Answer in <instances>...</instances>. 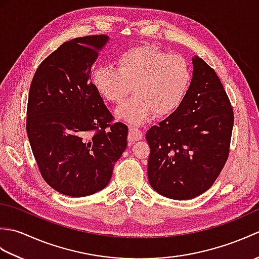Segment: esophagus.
Here are the masks:
<instances>
[{
  "instance_id": "obj_1",
  "label": "esophagus",
  "mask_w": 259,
  "mask_h": 259,
  "mask_svg": "<svg viewBox=\"0 0 259 259\" xmlns=\"http://www.w3.org/2000/svg\"><path fill=\"white\" fill-rule=\"evenodd\" d=\"M142 137V131L140 129L137 128V126H131L129 129V136H128V139L130 142H135V141H138L141 140Z\"/></svg>"
}]
</instances>
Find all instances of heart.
Masks as SVG:
<instances>
[{
    "mask_svg": "<svg viewBox=\"0 0 259 259\" xmlns=\"http://www.w3.org/2000/svg\"><path fill=\"white\" fill-rule=\"evenodd\" d=\"M191 80L187 60L151 47H135L117 58V68L99 64L92 70V83L107 101L120 103L130 91L134 96L115 114L121 120L141 124L158 115L169 114L184 101Z\"/></svg>",
    "mask_w": 259,
    "mask_h": 259,
    "instance_id": "1",
    "label": "heart"
}]
</instances>
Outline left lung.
I'll use <instances>...</instances> for the list:
<instances>
[{"mask_svg":"<svg viewBox=\"0 0 259 259\" xmlns=\"http://www.w3.org/2000/svg\"><path fill=\"white\" fill-rule=\"evenodd\" d=\"M192 64L184 101L146 134L149 183L176 200L192 199L212 186L228 159L234 125L232 104L214 70L198 57Z\"/></svg>","mask_w":259,"mask_h":259,"instance_id":"obj_1","label":"left lung"}]
</instances>
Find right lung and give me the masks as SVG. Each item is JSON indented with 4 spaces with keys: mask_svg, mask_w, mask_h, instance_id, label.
<instances>
[{
    "mask_svg": "<svg viewBox=\"0 0 259 259\" xmlns=\"http://www.w3.org/2000/svg\"><path fill=\"white\" fill-rule=\"evenodd\" d=\"M108 35L64 42L36 69L29 92L26 133L46 183L84 197L106 188L125 150L128 126L113 115L90 81Z\"/></svg>",
    "mask_w": 259,
    "mask_h": 259,
    "instance_id": "obj_1",
    "label": "right lung"
}]
</instances>
